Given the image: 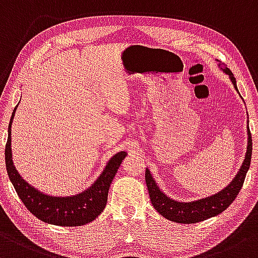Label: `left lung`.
<instances>
[{"instance_id":"obj_1","label":"left lung","mask_w":258,"mask_h":258,"mask_svg":"<svg viewBox=\"0 0 258 258\" xmlns=\"http://www.w3.org/2000/svg\"><path fill=\"white\" fill-rule=\"evenodd\" d=\"M218 66L221 67V69L225 74L229 75L230 82L233 83L235 90L239 92L238 86H236V80L230 72V69L223 66L222 63H218ZM251 155H252V139H251L250 128H248L247 124V147H246L245 160L242 162L241 167H240L238 174L234 176V179L228 186H225L219 192L208 196V198L190 202L176 201V200L168 198L166 194L161 191V189L156 184V180L152 178L150 170L146 168L145 180H146L152 206L164 218L175 223H183V224H191V223L206 221L211 217L218 216L219 213H222L223 211H225L230 206L231 202L235 200L239 191L241 190L246 173L250 168Z\"/></svg>"}]
</instances>
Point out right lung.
<instances>
[{"mask_svg": "<svg viewBox=\"0 0 258 258\" xmlns=\"http://www.w3.org/2000/svg\"><path fill=\"white\" fill-rule=\"evenodd\" d=\"M17 107L18 105L14 108L10 125H8V139L6 144L5 158L10 180L12 181L14 189L23 204L36 218L48 224L60 225V227H79L96 219L100 213L105 210L109 186L121 162L126 157V152L121 151L114 155L108 161L96 181L85 191L73 196L46 195L29 185L13 166L11 128H12Z\"/></svg>", "mask_w": 258, "mask_h": 258, "instance_id": "1", "label": "right lung"}]
</instances>
